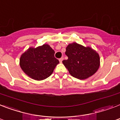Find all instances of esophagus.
I'll list each match as a JSON object with an SVG mask.
<instances>
[{"instance_id":"34e87169","label":"esophagus","mask_w":120,"mask_h":120,"mask_svg":"<svg viewBox=\"0 0 120 120\" xmlns=\"http://www.w3.org/2000/svg\"><path fill=\"white\" fill-rule=\"evenodd\" d=\"M63 60V58H60V59H59V62H60V63H62Z\"/></svg>"}]
</instances>
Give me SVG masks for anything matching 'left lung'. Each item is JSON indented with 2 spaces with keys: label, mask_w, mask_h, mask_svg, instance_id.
I'll return each mask as SVG.
<instances>
[{
  "label": "left lung",
  "mask_w": 120,
  "mask_h": 120,
  "mask_svg": "<svg viewBox=\"0 0 120 120\" xmlns=\"http://www.w3.org/2000/svg\"><path fill=\"white\" fill-rule=\"evenodd\" d=\"M65 54L68 58L63 60V65L72 76L85 79L95 73L100 66V57L97 52L89 47L76 42L70 44Z\"/></svg>",
  "instance_id": "1"
}]
</instances>
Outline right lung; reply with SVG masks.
Wrapping results in <instances>:
<instances>
[{"label":"right lung","instance_id":"1","mask_svg":"<svg viewBox=\"0 0 120 120\" xmlns=\"http://www.w3.org/2000/svg\"><path fill=\"white\" fill-rule=\"evenodd\" d=\"M54 54L55 51L48 44L30 47L21 55L19 65L28 76L35 80H43L51 75L59 63Z\"/></svg>","mask_w":120,"mask_h":120}]
</instances>
